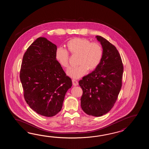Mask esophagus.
<instances>
[{
	"mask_svg": "<svg viewBox=\"0 0 149 149\" xmlns=\"http://www.w3.org/2000/svg\"><path fill=\"white\" fill-rule=\"evenodd\" d=\"M72 84H73V86H78V82L76 80H74V79H73L72 80Z\"/></svg>",
	"mask_w": 149,
	"mask_h": 149,
	"instance_id": "34e87169",
	"label": "esophagus"
}]
</instances>
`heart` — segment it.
Returning a JSON list of instances; mask_svg holds the SVG:
<instances>
[{
	"label": "heart",
	"instance_id": "obj_1",
	"mask_svg": "<svg viewBox=\"0 0 149 149\" xmlns=\"http://www.w3.org/2000/svg\"><path fill=\"white\" fill-rule=\"evenodd\" d=\"M68 51L73 55H78L77 67L67 71V74L74 79L84 76L88 70L96 69L101 62L103 51L101 45L97 42H91L86 38H75L70 39L66 44ZM55 57L61 67L67 69L69 66V55L65 49L57 48Z\"/></svg>",
	"mask_w": 149,
	"mask_h": 149
}]
</instances>
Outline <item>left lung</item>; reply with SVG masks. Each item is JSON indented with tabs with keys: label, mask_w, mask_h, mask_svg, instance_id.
Returning a JSON list of instances; mask_svg holds the SVG:
<instances>
[{
	"label": "left lung",
	"mask_w": 149,
	"mask_h": 149,
	"mask_svg": "<svg viewBox=\"0 0 149 149\" xmlns=\"http://www.w3.org/2000/svg\"><path fill=\"white\" fill-rule=\"evenodd\" d=\"M103 55L101 62L92 73L79 81L82 88L81 107L86 114L100 117L111 110L122 86L124 67L116 47L100 36Z\"/></svg>",
	"instance_id": "8db88e82"
}]
</instances>
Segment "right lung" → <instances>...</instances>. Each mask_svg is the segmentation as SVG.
<instances>
[{"label":"right lung","mask_w":149,"mask_h":149,"mask_svg":"<svg viewBox=\"0 0 149 149\" xmlns=\"http://www.w3.org/2000/svg\"><path fill=\"white\" fill-rule=\"evenodd\" d=\"M56 49L46 38H37L24 54L19 74L25 101L33 111L48 117L61 110L72 86L71 79L56 59Z\"/></svg>","instance_id":"obj_1"}]
</instances>
